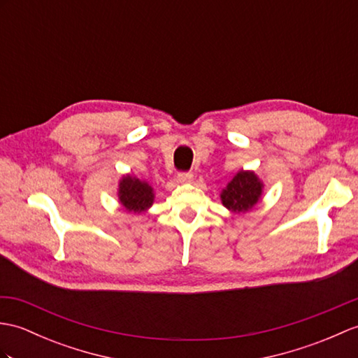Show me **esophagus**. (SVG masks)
<instances>
[{
    "mask_svg": "<svg viewBox=\"0 0 358 358\" xmlns=\"http://www.w3.org/2000/svg\"><path fill=\"white\" fill-rule=\"evenodd\" d=\"M177 180L180 181V182H190L194 180V173L192 172H180L178 176H177Z\"/></svg>",
    "mask_w": 358,
    "mask_h": 358,
    "instance_id": "obj_1",
    "label": "esophagus"
}]
</instances>
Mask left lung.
<instances>
[{"mask_svg": "<svg viewBox=\"0 0 358 358\" xmlns=\"http://www.w3.org/2000/svg\"><path fill=\"white\" fill-rule=\"evenodd\" d=\"M262 194V182L253 172H238L227 187L222 190L221 199L227 209L234 212H247L257 203Z\"/></svg>", "mask_w": 358, "mask_h": 358, "instance_id": "obj_1", "label": "left lung"}]
</instances>
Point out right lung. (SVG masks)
I'll return each mask as SVG.
<instances>
[{
  "instance_id": "obj_1",
  "label": "right lung",
  "mask_w": 358,
  "mask_h": 358,
  "mask_svg": "<svg viewBox=\"0 0 358 358\" xmlns=\"http://www.w3.org/2000/svg\"><path fill=\"white\" fill-rule=\"evenodd\" d=\"M120 203L127 207V210L140 213L146 210L154 201L152 187L137 178L124 177L119 189Z\"/></svg>"
}]
</instances>
